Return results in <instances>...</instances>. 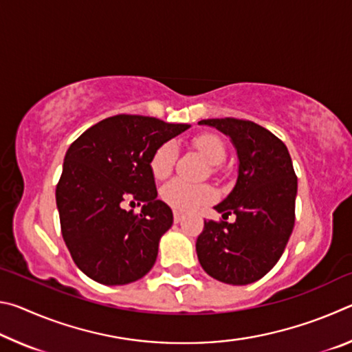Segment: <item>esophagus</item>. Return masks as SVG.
Segmentation results:
<instances>
[{"instance_id":"34e87169","label":"esophagus","mask_w":352,"mask_h":352,"mask_svg":"<svg viewBox=\"0 0 352 352\" xmlns=\"http://www.w3.org/2000/svg\"><path fill=\"white\" fill-rule=\"evenodd\" d=\"M183 212H180V211H174V220H175V222L178 223V222H182V220H183Z\"/></svg>"}]
</instances>
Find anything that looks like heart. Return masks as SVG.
<instances>
[{"label": "heart", "mask_w": 352, "mask_h": 352, "mask_svg": "<svg viewBox=\"0 0 352 352\" xmlns=\"http://www.w3.org/2000/svg\"><path fill=\"white\" fill-rule=\"evenodd\" d=\"M190 144L195 151L210 162L212 166L220 164L226 157V146L219 135L214 133H200L190 140ZM177 162V146L172 141H166L162 146L155 148L152 153L148 168L152 175L158 180L168 177L174 169ZM212 174L217 169L212 168ZM160 197L163 199L166 205L174 208L175 211H194L197 208L205 206L216 199V192L210 184H190L183 182L180 178H174L164 183L160 189Z\"/></svg>", "instance_id": "obj_1"}]
</instances>
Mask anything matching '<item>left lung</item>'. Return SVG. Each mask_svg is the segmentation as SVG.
<instances>
[{
	"mask_svg": "<svg viewBox=\"0 0 352 352\" xmlns=\"http://www.w3.org/2000/svg\"><path fill=\"white\" fill-rule=\"evenodd\" d=\"M233 140L239 177L216 206L225 220H205L197 237L199 262L217 281L245 285L267 275L284 253L295 225L296 175L284 142L252 121L204 119ZM236 222H226L229 214Z\"/></svg>",
	"mask_w": 352,
	"mask_h": 352,
	"instance_id": "left-lung-1",
	"label": "left lung"
}]
</instances>
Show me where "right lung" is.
Wrapping results in <instances>:
<instances>
[{
  "instance_id": "right-lung-1",
  "label": "right lung",
  "mask_w": 352,
  "mask_h": 352,
  "mask_svg": "<svg viewBox=\"0 0 352 352\" xmlns=\"http://www.w3.org/2000/svg\"><path fill=\"white\" fill-rule=\"evenodd\" d=\"M189 126L141 115H116L85 130L65 155L56 188L63 241L76 265L105 285L133 283L152 269L172 225L157 200L152 153ZM124 201L144 203L140 214Z\"/></svg>"
}]
</instances>
